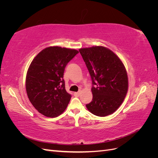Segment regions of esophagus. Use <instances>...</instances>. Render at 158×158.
<instances>
[{
    "label": "esophagus",
    "mask_w": 158,
    "mask_h": 158,
    "mask_svg": "<svg viewBox=\"0 0 158 158\" xmlns=\"http://www.w3.org/2000/svg\"><path fill=\"white\" fill-rule=\"evenodd\" d=\"M80 94V92H74V95L76 96H79Z\"/></svg>",
    "instance_id": "1"
}]
</instances>
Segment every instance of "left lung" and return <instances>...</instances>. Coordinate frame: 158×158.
Here are the masks:
<instances>
[{"instance_id":"obj_1","label":"left lung","mask_w":158,"mask_h":158,"mask_svg":"<svg viewBox=\"0 0 158 158\" xmlns=\"http://www.w3.org/2000/svg\"><path fill=\"white\" fill-rule=\"evenodd\" d=\"M92 80V101L86 105L98 117L113 114L121 106L128 88L125 66L118 56L103 46L79 49Z\"/></svg>"}]
</instances>
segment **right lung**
Returning <instances> with one entry per match:
<instances>
[{
    "label": "right lung",
    "mask_w": 158,
    "mask_h": 158,
    "mask_svg": "<svg viewBox=\"0 0 158 158\" xmlns=\"http://www.w3.org/2000/svg\"><path fill=\"white\" fill-rule=\"evenodd\" d=\"M78 51L60 47L43 49L33 59L26 78L30 102L37 111L47 117H56L67 107L71 95L65 89V66Z\"/></svg>",
    "instance_id": "right-lung-1"
}]
</instances>
